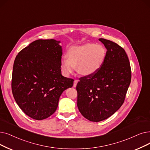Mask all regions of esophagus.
<instances>
[{
  "instance_id": "esophagus-1",
  "label": "esophagus",
  "mask_w": 150,
  "mask_h": 150,
  "mask_svg": "<svg viewBox=\"0 0 150 150\" xmlns=\"http://www.w3.org/2000/svg\"><path fill=\"white\" fill-rule=\"evenodd\" d=\"M78 81H78V80H75L74 81V87H76V84H77V83H78Z\"/></svg>"
}]
</instances>
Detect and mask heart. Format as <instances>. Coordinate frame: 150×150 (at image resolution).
<instances>
[{
  "instance_id": "obj_1",
  "label": "heart",
  "mask_w": 150,
  "mask_h": 150,
  "mask_svg": "<svg viewBox=\"0 0 150 150\" xmlns=\"http://www.w3.org/2000/svg\"><path fill=\"white\" fill-rule=\"evenodd\" d=\"M67 57L61 61V68L66 75L73 72L76 66V71L83 76L92 75L98 71L105 61L106 50L98 43H86L80 46L70 48Z\"/></svg>"
}]
</instances>
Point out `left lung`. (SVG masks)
Returning <instances> with one entry per match:
<instances>
[{
  "mask_svg": "<svg viewBox=\"0 0 150 150\" xmlns=\"http://www.w3.org/2000/svg\"><path fill=\"white\" fill-rule=\"evenodd\" d=\"M107 49L101 68L81 78L76 87L77 106L87 120H106L121 107L131 80V69L125 50L117 43L99 38Z\"/></svg>",
  "mask_w": 150,
  "mask_h": 150,
  "instance_id": "1",
  "label": "left lung"
}]
</instances>
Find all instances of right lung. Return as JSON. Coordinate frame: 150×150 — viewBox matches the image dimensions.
I'll list each match as a JSON object with an SVG mask.
<instances>
[{"instance_id":"1","label":"right lung","mask_w":150,"mask_h":150,"mask_svg":"<svg viewBox=\"0 0 150 150\" xmlns=\"http://www.w3.org/2000/svg\"><path fill=\"white\" fill-rule=\"evenodd\" d=\"M60 41L35 40L16 56L12 73L14 99L24 113L36 120L53 115L64 91L74 80L61 74L62 55Z\"/></svg>"}]
</instances>
